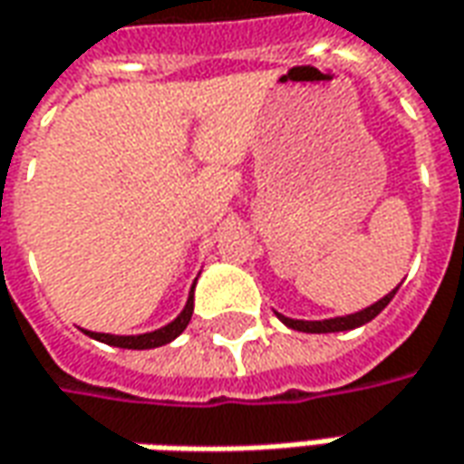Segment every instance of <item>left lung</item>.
<instances>
[{
    "label": "left lung",
    "mask_w": 464,
    "mask_h": 464,
    "mask_svg": "<svg viewBox=\"0 0 464 464\" xmlns=\"http://www.w3.org/2000/svg\"><path fill=\"white\" fill-rule=\"evenodd\" d=\"M399 289V286H396ZM396 289L386 295L383 299H378L376 304H371V307H365V310L355 312V314H345V317H333V320H320V323H304V320H292V317H285V314H279L276 312V317L286 324V327H292V330H299V333H343V330H353V327H361V324L371 323L373 317H376L378 312L383 310L386 304H389L393 295H396Z\"/></svg>",
    "instance_id": "1"
}]
</instances>
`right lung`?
Segmentation results:
<instances>
[{"label":"right lung","mask_w":464,"mask_h":464,"mask_svg":"<svg viewBox=\"0 0 464 464\" xmlns=\"http://www.w3.org/2000/svg\"><path fill=\"white\" fill-rule=\"evenodd\" d=\"M192 289H195V285H192ZM192 289H190V297H188V304H185V310L178 314V320L165 324V327H160V330H154V333H144V335H106V333H86V335L101 340V343H106V345H113V348H126V351H150V348L167 345V343H172V340L178 338L179 333L188 327V323H190Z\"/></svg>","instance_id":"right-lung-1"}]
</instances>
